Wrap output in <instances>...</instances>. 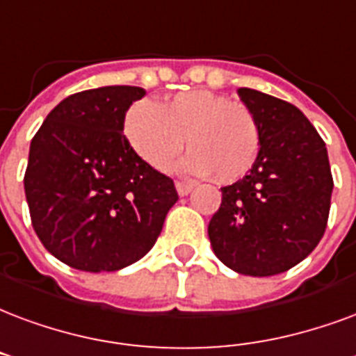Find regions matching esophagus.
Segmentation results:
<instances>
[{"label": "esophagus", "mask_w": 356, "mask_h": 356, "mask_svg": "<svg viewBox=\"0 0 356 356\" xmlns=\"http://www.w3.org/2000/svg\"><path fill=\"white\" fill-rule=\"evenodd\" d=\"M175 188H177L179 196H188V194L192 192V188H194V185H191V183H181V181H177V183H175Z\"/></svg>", "instance_id": "esophagus-1"}]
</instances>
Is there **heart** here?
<instances>
[{"label":"heart","instance_id":"obj_1","mask_svg":"<svg viewBox=\"0 0 356 356\" xmlns=\"http://www.w3.org/2000/svg\"><path fill=\"white\" fill-rule=\"evenodd\" d=\"M124 136L143 162L165 171L185 147L179 171L211 175L217 183L245 177L260 151V126L243 104L207 90L179 92L160 105L136 102L124 117Z\"/></svg>","mask_w":356,"mask_h":356}]
</instances>
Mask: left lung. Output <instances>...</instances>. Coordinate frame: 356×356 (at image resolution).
<instances>
[{
    "mask_svg": "<svg viewBox=\"0 0 356 356\" xmlns=\"http://www.w3.org/2000/svg\"><path fill=\"white\" fill-rule=\"evenodd\" d=\"M238 94L259 120V158L243 179L220 188L222 202L207 234L230 270L268 277L317 247L334 181L325 141L298 107L252 88Z\"/></svg>",
    "mask_w": 356,
    "mask_h": 356,
    "instance_id": "left-lung-1",
    "label": "left lung"
}]
</instances>
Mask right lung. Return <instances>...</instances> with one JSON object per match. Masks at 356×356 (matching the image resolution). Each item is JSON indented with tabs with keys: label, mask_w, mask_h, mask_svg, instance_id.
<instances>
[{
	"label": "right lung",
	"mask_w": 356,
	"mask_h": 356,
	"mask_svg": "<svg viewBox=\"0 0 356 356\" xmlns=\"http://www.w3.org/2000/svg\"><path fill=\"white\" fill-rule=\"evenodd\" d=\"M139 86L77 92L33 136L24 191L33 230L60 262L117 272L151 251L179 200L170 177L134 152L126 111Z\"/></svg>",
	"instance_id": "obj_1"
}]
</instances>
